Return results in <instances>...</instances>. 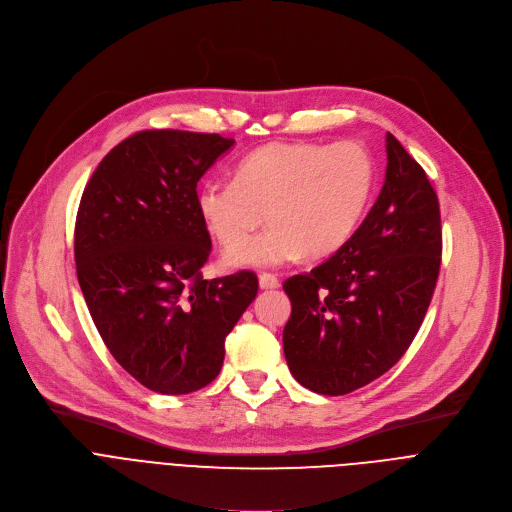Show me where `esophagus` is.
Masks as SVG:
<instances>
[{
	"instance_id": "1",
	"label": "esophagus",
	"mask_w": 512,
	"mask_h": 512,
	"mask_svg": "<svg viewBox=\"0 0 512 512\" xmlns=\"http://www.w3.org/2000/svg\"><path fill=\"white\" fill-rule=\"evenodd\" d=\"M259 287L261 289H277L279 287V279L273 273H261L259 275Z\"/></svg>"
}]
</instances>
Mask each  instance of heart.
I'll return each instance as SVG.
<instances>
[{"instance_id":"b5f03b06","label":"heart","mask_w":512,"mask_h":512,"mask_svg":"<svg viewBox=\"0 0 512 512\" xmlns=\"http://www.w3.org/2000/svg\"><path fill=\"white\" fill-rule=\"evenodd\" d=\"M373 190L375 162L364 145L279 141L249 154L237 168V180L204 182L196 208L218 243L235 245L225 253L231 267L263 269L304 253H336L358 229ZM267 215L274 227L245 242Z\"/></svg>"}]
</instances>
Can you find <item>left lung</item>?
Instances as JSON below:
<instances>
[{"label": "left lung", "mask_w": 512, "mask_h": 512, "mask_svg": "<svg viewBox=\"0 0 512 512\" xmlns=\"http://www.w3.org/2000/svg\"><path fill=\"white\" fill-rule=\"evenodd\" d=\"M442 263L440 202L423 168L387 133L385 184L328 261L283 283V352L294 379L346 395L385 375L413 342Z\"/></svg>", "instance_id": "left-lung-1"}]
</instances>
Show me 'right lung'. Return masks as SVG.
Masks as SVG:
<instances>
[{"mask_svg": "<svg viewBox=\"0 0 512 512\" xmlns=\"http://www.w3.org/2000/svg\"><path fill=\"white\" fill-rule=\"evenodd\" d=\"M218 133L139 131L101 160L75 227L77 277L91 318L143 387L186 395L212 383L225 338L257 296V275L202 279L210 235L196 184L233 148Z\"/></svg>", "mask_w": 512, "mask_h": 512, "instance_id": "1", "label": "right lung"}]
</instances>
